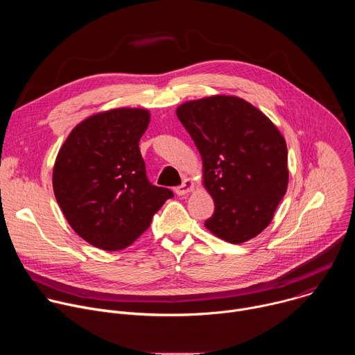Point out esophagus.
<instances>
[{"mask_svg": "<svg viewBox=\"0 0 355 355\" xmlns=\"http://www.w3.org/2000/svg\"><path fill=\"white\" fill-rule=\"evenodd\" d=\"M192 188H193V182H192L189 178H185V180L182 181V184L175 188V193H177L178 196H182V195L191 192Z\"/></svg>", "mask_w": 355, "mask_h": 355, "instance_id": "esophagus-1", "label": "esophagus"}]
</instances>
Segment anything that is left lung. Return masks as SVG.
<instances>
[{"label":"left lung","mask_w":355,"mask_h":355,"mask_svg":"<svg viewBox=\"0 0 355 355\" xmlns=\"http://www.w3.org/2000/svg\"><path fill=\"white\" fill-rule=\"evenodd\" d=\"M204 162V184L215 202L205 226L239 244L272 220L288 187L286 143L275 125L237 96L216 95L177 108Z\"/></svg>","instance_id":"1"}]
</instances>
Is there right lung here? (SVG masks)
I'll return each mask as SVG.
<instances>
[{
    "instance_id": "1",
    "label": "right lung",
    "mask_w": 355,
    "mask_h": 355,
    "mask_svg": "<svg viewBox=\"0 0 355 355\" xmlns=\"http://www.w3.org/2000/svg\"><path fill=\"white\" fill-rule=\"evenodd\" d=\"M150 122L144 110L119 108L77 125L55 168L58 204L74 232L107 251L130 245L173 191L147 180L139 140Z\"/></svg>"
}]
</instances>
